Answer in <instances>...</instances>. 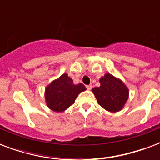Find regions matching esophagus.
Returning <instances> with one entry per match:
<instances>
[{"label": "esophagus", "instance_id": "1", "mask_svg": "<svg viewBox=\"0 0 160 160\" xmlns=\"http://www.w3.org/2000/svg\"><path fill=\"white\" fill-rule=\"evenodd\" d=\"M86 88H87L88 90H90L92 89V85H86Z\"/></svg>", "mask_w": 160, "mask_h": 160}]
</instances>
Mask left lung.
Here are the masks:
<instances>
[{"instance_id":"1","label":"left lung","mask_w":160,"mask_h":160,"mask_svg":"<svg viewBox=\"0 0 160 160\" xmlns=\"http://www.w3.org/2000/svg\"><path fill=\"white\" fill-rule=\"evenodd\" d=\"M100 86L92 89L98 104L112 113L120 111L129 99V89L119 78L106 73L100 79Z\"/></svg>"}]
</instances>
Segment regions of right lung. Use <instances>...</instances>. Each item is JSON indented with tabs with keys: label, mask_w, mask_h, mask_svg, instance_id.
Instances as JSON below:
<instances>
[{
	"label": "right lung",
	"mask_w": 160,
	"mask_h": 160,
	"mask_svg": "<svg viewBox=\"0 0 160 160\" xmlns=\"http://www.w3.org/2000/svg\"><path fill=\"white\" fill-rule=\"evenodd\" d=\"M86 88L80 83L75 85L66 73L51 81L46 87L45 99L46 105L55 112H63L72 105L80 93Z\"/></svg>",
	"instance_id": "add662e5"
}]
</instances>
